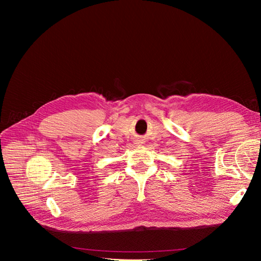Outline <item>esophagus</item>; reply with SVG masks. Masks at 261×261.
<instances>
[{"label":"esophagus","instance_id":"1","mask_svg":"<svg viewBox=\"0 0 261 261\" xmlns=\"http://www.w3.org/2000/svg\"><path fill=\"white\" fill-rule=\"evenodd\" d=\"M137 143L138 145H141V143H143V142H142V140H137Z\"/></svg>","mask_w":261,"mask_h":261}]
</instances>
